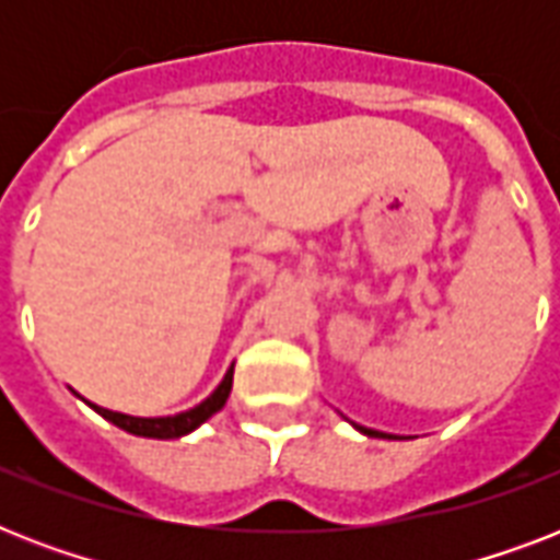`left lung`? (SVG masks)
Here are the masks:
<instances>
[{
	"instance_id": "8db88e82",
	"label": "left lung",
	"mask_w": 560,
	"mask_h": 560,
	"mask_svg": "<svg viewBox=\"0 0 560 560\" xmlns=\"http://www.w3.org/2000/svg\"><path fill=\"white\" fill-rule=\"evenodd\" d=\"M360 430V433H366V435H383V439H395V435H386V433H377V430H369V427H360V424H354Z\"/></svg>"
}]
</instances>
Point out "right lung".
<instances>
[{
  "mask_svg": "<svg viewBox=\"0 0 560 560\" xmlns=\"http://www.w3.org/2000/svg\"><path fill=\"white\" fill-rule=\"evenodd\" d=\"M232 372L235 366H229V372L223 374V381L218 383V389L211 392L209 398L200 400L197 407L186 409V412H177V416H162V418H139V416H125V412H113V409H104L98 404H90L98 416H104L107 421H113L116 427L127 430L133 435H144V439H179V435H188L191 430L209 421L218 409H223L229 392H232Z\"/></svg>",
  "mask_w": 560,
  "mask_h": 560,
  "instance_id": "add662e5",
  "label": "right lung"
}]
</instances>
